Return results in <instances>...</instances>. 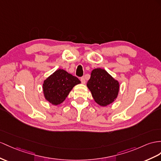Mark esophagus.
Here are the masks:
<instances>
[{"label": "esophagus", "instance_id": "34e87169", "mask_svg": "<svg viewBox=\"0 0 161 161\" xmlns=\"http://www.w3.org/2000/svg\"><path fill=\"white\" fill-rule=\"evenodd\" d=\"M81 83L82 84H85L86 83V80H85V77H81Z\"/></svg>", "mask_w": 161, "mask_h": 161}]
</instances>
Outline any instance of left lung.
Segmentation results:
<instances>
[{
  "instance_id": "obj_1",
  "label": "left lung",
  "mask_w": 161,
  "mask_h": 161,
  "mask_svg": "<svg viewBox=\"0 0 161 161\" xmlns=\"http://www.w3.org/2000/svg\"><path fill=\"white\" fill-rule=\"evenodd\" d=\"M86 86L94 101L102 107L110 105L116 101L120 90L119 81L101 68L92 70Z\"/></svg>"
}]
</instances>
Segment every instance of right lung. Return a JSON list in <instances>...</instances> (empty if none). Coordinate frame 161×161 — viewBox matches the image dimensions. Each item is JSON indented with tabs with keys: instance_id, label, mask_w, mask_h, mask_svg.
<instances>
[{
	"instance_id": "1",
	"label": "right lung",
	"mask_w": 161,
	"mask_h": 161,
	"mask_svg": "<svg viewBox=\"0 0 161 161\" xmlns=\"http://www.w3.org/2000/svg\"><path fill=\"white\" fill-rule=\"evenodd\" d=\"M81 83L77 77L59 69L46 78L43 83L45 99L53 105L61 104L74 86Z\"/></svg>"
}]
</instances>
